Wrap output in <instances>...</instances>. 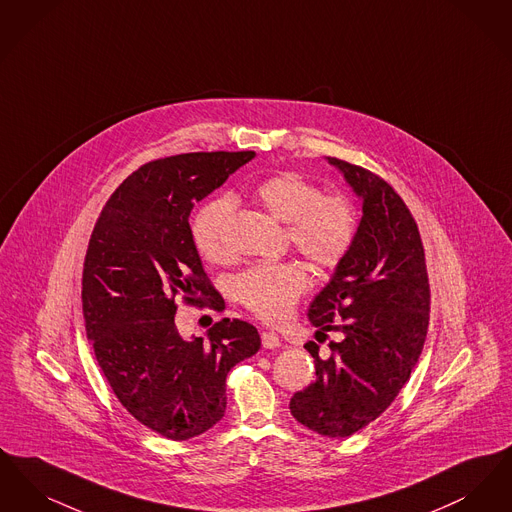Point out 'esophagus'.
<instances>
[{"mask_svg":"<svg viewBox=\"0 0 512 512\" xmlns=\"http://www.w3.org/2000/svg\"><path fill=\"white\" fill-rule=\"evenodd\" d=\"M261 341H263V347H265V349H274V347H280V345H282V340H280L278 334H274V332H263V334H261Z\"/></svg>","mask_w":512,"mask_h":512,"instance_id":"1","label":"esophagus"}]
</instances>
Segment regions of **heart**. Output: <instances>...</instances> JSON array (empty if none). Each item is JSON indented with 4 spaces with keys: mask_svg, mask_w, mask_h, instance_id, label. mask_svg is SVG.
Wrapping results in <instances>:
<instances>
[{
    "mask_svg": "<svg viewBox=\"0 0 512 512\" xmlns=\"http://www.w3.org/2000/svg\"><path fill=\"white\" fill-rule=\"evenodd\" d=\"M253 197L274 219L288 222V238L318 270H332L347 257L357 236V211L343 195H322L315 182L297 172H278L253 188ZM232 199L222 195L203 203L192 220L197 251L209 259L226 257L224 226L232 215ZM309 278L295 261L261 263L234 280L240 303L267 322L290 315L307 290Z\"/></svg>",
    "mask_w": 512,
    "mask_h": 512,
    "instance_id": "b5f03b06",
    "label": "heart"
}]
</instances>
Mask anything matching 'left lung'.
Wrapping results in <instances>:
<instances>
[{"label": "left lung", "instance_id": "obj_1", "mask_svg": "<svg viewBox=\"0 0 512 512\" xmlns=\"http://www.w3.org/2000/svg\"><path fill=\"white\" fill-rule=\"evenodd\" d=\"M361 201L357 236L330 282L315 295L309 320L320 332H340L332 355H313L317 380L293 393L297 422L328 438H347L391 405L411 376L428 332L430 284L424 247L411 211L386 180L336 157Z\"/></svg>", "mask_w": 512, "mask_h": 512}]
</instances>
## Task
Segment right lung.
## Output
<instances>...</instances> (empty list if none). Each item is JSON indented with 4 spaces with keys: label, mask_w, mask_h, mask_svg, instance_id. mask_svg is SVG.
<instances>
[{
    "label": "right lung",
    "mask_w": 512,
    "mask_h": 512,
    "mask_svg": "<svg viewBox=\"0 0 512 512\" xmlns=\"http://www.w3.org/2000/svg\"><path fill=\"white\" fill-rule=\"evenodd\" d=\"M255 151L184 153L132 172L105 203L84 272L86 338L122 407L163 438L213 428L226 411V376L255 355L261 338L222 318L205 336L182 338L176 299L220 309L195 247L190 213Z\"/></svg>",
    "instance_id": "right-lung-1"
}]
</instances>
